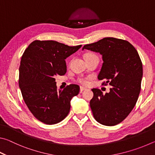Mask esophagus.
I'll use <instances>...</instances> for the list:
<instances>
[{"label":"esophagus","mask_w":155,"mask_h":155,"mask_svg":"<svg viewBox=\"0 0 155 155\" xmlns=\"http://www.w3.org/2000/svg\"><path fill=\"white\" fill-rule=\"evenodd\" d=\"M85 90H86V88H85V87H82V86H81V87H80V91H81V92H82L83 91Z\"/></svg>","instance_id":"esophagus-1"}]
</instances>
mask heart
Instances as JSON below:
<instances>
[{
  "mask_svg": "<svg viewBox=\"0 0 155 155\" xmlns=\"http://www.w3.org/2000/svg\"><path fill=\"white\" fill-rule=\"evenodd\" d=\"M94 56H96V55H95V54H92V53H87V54H85V58H86V57H94ZM78 82H79V83H81L84 84V85H86V84L87 83V81L85 80V79H83V78H80V79H78Z\"/></svg>",
  "mask_w": 155,
  "mask_h": 155,
  "instance_id": "b5f03b06",
  "label": "heart"
}]
</instances>
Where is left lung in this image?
<instances>
[{"label": "left lung", "mask_w": 155, "mask_h": 155, "mask_svg": "<svg viewBox=\"0 0 155 155\" xmlns=\"http://www.w3.org/2000/svg\"><path fill=\"white\" fill-rule=\"evenodd\" d=\"M84 49L101 54L103 63L98 78L112 86L105 94L91 90L90 104L94 118L105 126L119 124L134 108L140 92L143 67L138 52L128 41L114 38L87 44Z\"/></svg>", "instance_id": "obj_1"}]
</instances>
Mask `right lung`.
I'll return each instance as SVG.
<instances>
[{"label": "right lung", "mask_w": 155, "mask_h": 155, "mask_svg": "<svg viewBox=\"0 0 155 155\" xmlns=\"http://www.w3.org/2000/svg\"><path fill=\"white\" fill-rule=\"evenodd\" d=\"M81 46L35 40L23 53L19 68V87L28 109L44 124L62 121L70 111L72 98L79 93V86L74 84L57 90L54 76L66 73L65 59Z\"/></svg>", "instance_id": "right-lung-1"}]
</instances>
